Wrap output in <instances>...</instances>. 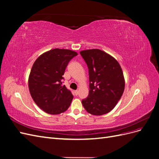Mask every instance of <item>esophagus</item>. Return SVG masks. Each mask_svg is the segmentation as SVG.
I'll list each match as a JSON object with an SVG mask.
<instances>
[{"label":"esophagus","instance_id":"34e87169","mask_svg":"<svg viewBox=\"0 0 159 159\" xmlns=\"http://www.w3.org/2000/svg\"><path fill=\"white\" fill-rule=\"evenodd\" d=\"M74 92H75V95H78V93H79V91L78 90H75V91H74Z\"/></svg>","mask_w":159,"mask_h":159}]
</instances>
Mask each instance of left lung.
Here are the masks:
<instances>
[{
	"mask_svg": "<svg viewBox=\"0 0 159 159\" xmlns=\"http://www.w3.org/2000/svg\"><path fill=\"white\" fill-rule=\"evenodd\" d=\"M89 69L88 97L82 100L85 109L93 115L110 112L121 99L125 78L121 66L113 56L99 49L81 51Z\"/></svg>",
	"mask_w": 159,
	"mask_h": 159,
	"instance_id": "1",
	"label": "left lung"
}]
</instances>
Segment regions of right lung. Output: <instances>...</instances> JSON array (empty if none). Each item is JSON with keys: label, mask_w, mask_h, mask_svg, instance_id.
<instances>
[{"label": "right lung", "mask_w": 159, "mask_h": 159, "mask_svg": "<svg viewBox=\"0 0 159 159\" xmlns=\"http://www.w3.org/2000/svg\"><path fill=\"white\" fill-rule=\"evenodd\" d=\"M78 53L55 48L41 54L34 63L28 78V88L34 102L51 115L63 113L74 98L71 91L62 86L65 70Z\"/></svg>", "instance_id": "obj_1"}]
</instances>
